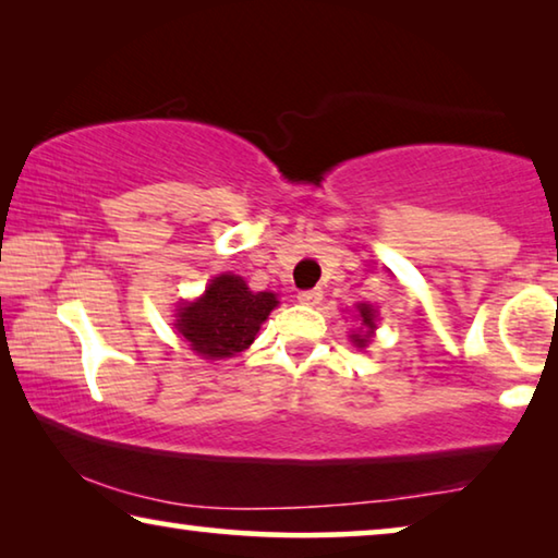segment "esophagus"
<instances>
[{
  "mask_svg": "<svg viewBox=\"0 0 558 558\" xmlns=\"http://www.w3.org/2000/svg\"><path fill=\"white\" fill-rule=\"evenodd\" d=\"M298 300L302 305H319V300H323V290L313 288V290H300L298 292Z\"/></svg>",
  "mask_w": 558,
  "mask_h": 558,
  "instance_id": "esophagus-1",
  "label": "esophagus"
}]
</instances>
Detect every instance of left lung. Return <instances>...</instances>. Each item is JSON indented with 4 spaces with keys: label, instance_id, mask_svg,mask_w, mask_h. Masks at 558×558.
Instances as JSON below:
<instances>
[{
    "label": "left lung",
    "instance_id": "8db88e82",
    "mask_svg": "<svg viewBox=\"0 0 558 558\" xmlns=\"http://www.w3.org/2000/svg\"><path fill=\"white\" fill-rule=\"evenodd\" d=\"M359 315H362V323L366 325V329L362 335H352V342L356 344V347H366L369 344V335L374 332V313H372V307L369 305H359Z\"/></svg>",
    "mask_w": 558,
    "mask_h": 558
}]
</instances>
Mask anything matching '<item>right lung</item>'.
I'll return each instance as SVG.
<instances>
[{
  "instance_id": "add662e5",
  "label": "right lung",
  "mask_w": 558,
  "mask_h": 558,
  "mask_svg": "<svg viewBox=\"0 0 558 558\" xmlns=\"http://www.w3.org/2000/svg\"><path fill=\"white\" fill-rule=\"evenodd\" d=\"M276 305L278 298L272 292H253L243 278L226 272L211 280L204 298L179 307L177 329L196 354L233 356L256 339Z\"/></svg>"
}]
</instances>
